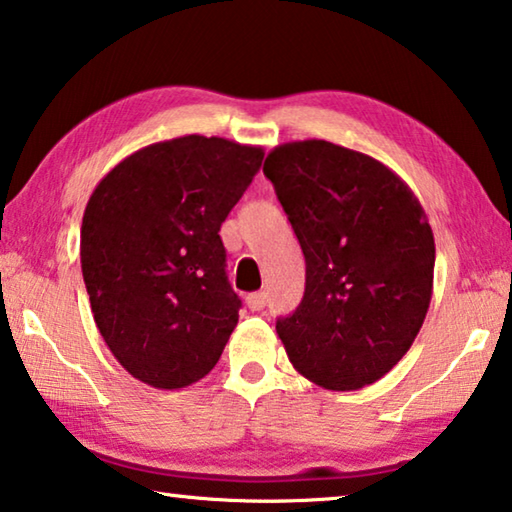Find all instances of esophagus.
<instances>
[{
	"label": "esophagus",
	"instance_id": "esophagus-1",
	"mask_svg": "<svg viewBox=\"0 0 512 512\" xmlns=\"http://www.w3.org/2000/svg\"><path fill=\"white\" fill-rule=\"evenodd\" d=\"M246 305L250 311H262L266 307V293H250Z\"/></svg>",
	"mask_w": 512,
	"mask_h": 512
}]
</instances>
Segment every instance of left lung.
Returning <instances> with one entry per match:
<instances>
[{"mask_svg": "<svg viewBox=\"0 0 512 512\" xmlns=\"http://www.w3.org/2000/svg\"><path fill=\"white\" fill-rule=\"evenodd\" d=\"M271 180L305 255V296L275 329L302 377L327 391L375 384L409 352L433 293L436 246L404 180L325 140L280 144Z\"/></svg>", "mask_w": 512, "mask_h": 512, "instance_id": "left-lung-1", "label": "left lung"}]
</instances>
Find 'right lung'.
Here are the masks:
<instances>
[{
    "mask_svg": "<svg viewBox=\"0 0 512 512\" xmlns=\"http://www.w3.org/2000/svg\"><path fill=\"white\" fill-rule=\"evenodd\" d=\"M262 160V146L185 135L128 155L92 192L81 268L94 323L144 384L203 379L237 327L219 230Z\"/></svg>",
    "mask_w": 512,
    "mask_h": 512,
    "instance_id": "right-lung-1",
    "label": "right lung"
}]
</instances>
